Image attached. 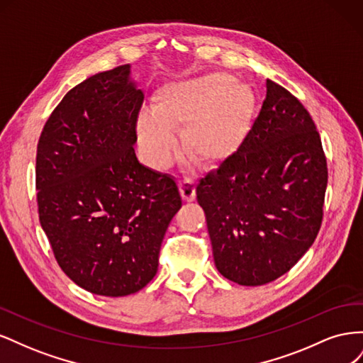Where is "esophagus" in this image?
I'll list each match as a JSON object with an SVG mask.
<instances>
[{"label":"esophagus","mask_w":363,"mask_h":363,"mask_svg":"<svg viewBox=\"0 0 363 363\" xmlns=\"http://www.w3.org/2000/svg\"><path fill=\"white\" fill-rule=\"evenodd\" d=\"M179 188H180V194H182V199H183L184 201H188V203H191V201H194V200H195V196H196V194H195V186H194V183H192V182H189V180H184V182H180V184H179Z\"/></svg>","instance_id":"1"}]
</instances>
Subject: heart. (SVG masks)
Listing matches in <instances>:
<instances>
[{
	"instance_id": "obj_1",
	"label": "heart",
	"mask_w": 363,
	"mask_h": 363,
	"mask_svg": "<svg viewBox=\"0 0 363 363\" xmlns=\"http://www.w3.org/2000/svg\"><path fill=\"white\" fill-rule=\"evenodd\" d=\"M255 96L224 72L175 82L159 91L152 112L138 116L139 144L152 168L168 167L182 133L184 152L204 167H216L244 144L252 124Z\"/></svg>"
}]
</instances>
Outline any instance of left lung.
<instances>
[{
  "instance_id": "left-lung-1",
  "label": "left lung",
  "mask_w": 363,
  "mask_h": 363,
  "mask_svg": "<svg viewBox=\"0 0 363 363\" xmlns=\"http://www.w3.org/2000/svg\"><path fill=\"white\" fill-rule=\"evenodd\" d=\"M327 160L304 106L267 80L245 142L196 186L218 271L242 286L288 272L323 223Z\"/></svg>"
}]
</instances>
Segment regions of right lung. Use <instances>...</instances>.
<instances>
[{"instance_id":"right-lung-1","label":"right lung","mask_w":363,"mask_h":363,"mask_svg":"<svg viewBox=\"0 0 363 363\" xmlns=\"http://www.w3.org/2000/svg\"><path fill=\"white\" fill-rule=\"evenodd\" d=\"M142 103L130 65L95 74L63 96L38 142L40 225L62 271L96 295L147 286L182 207L175 180L135 155Z\"/></svg>"}]
</instances>
